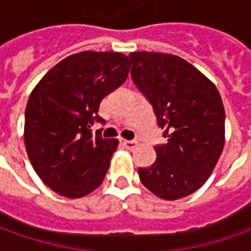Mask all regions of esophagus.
<instances>
[{
    "label": "esophagus",
    "instance_id": "34e87169",
    "mask_svg": "<svg viewBox=\"0 0 251 251\" xmlns=\"http://www.w3.org/2000/svg\"><path fill=\"white\" fill-rule=\"evenodd\" d=\"M123 145L127 148V150H134L135 147H137V142L135 141H130V140H123Z\"/></svg>",
    "mask_w": 251,
    "mask_h": 251
}]
</instances>
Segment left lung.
<instances>
[{"mask_svg":"<svg viewBox=\"0 0 251 251\" xmlns=\"http://www.w3.org/2000/svg\"><path fill=\"white\" fill-rule=\"evenodd\" d=\"M131 78L152 104L168 138L156 160L140 168L141 183L163 200L197 191L211 176L225 144V109L217 86L177 55L130 54Z\"/></svg>","mask_w":251,"mask_h":251,"instance_id":"obj_1","label":"left lung"}]
</instances>
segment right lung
<instances>
[{
	"instance_id": "1",
	"label": "right lung",
	"mask_w": 251,
	"mask_h": 251,
	"mask_svg": "<svg viewBox=\"0 0 251 251\" xmlns=\"http://www.w3.org/2000/svg\"><path fill=\"white\" fill-rule=\"evenodd\" d=\"M128 57L82 51L54 65L34 86L25 111V147L44 184L67 198L99 187L119 140L92 134L101 99L126 82Z\"/></svg>"
}]
</instances>
